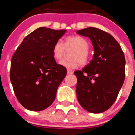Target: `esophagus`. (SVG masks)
I'll return each mask as SVG.
<instances>
[{
	"label": "esophagus",
	"instance_id": "34e87169",
	"mask_svg": "<svg viewBox=\"0 0 135 135\" xmlns=\"http://www.w3.org/2000/svg\"><path fill=\"white\" fill-rule=\"evenodd\" d=\"M68 74H73L74 73V71H71V70H68Z\"/></svg>",
	"mask_w": 135,
	"mask_h": 135
}]
</instances>
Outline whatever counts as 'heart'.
Here are the masks:
<instances>
[{"mask_svg":"<svg viewBox=\"0 0 135 135\" xmlns=\"http://www.w3.org/2000/svg\"><path fill=\"white\" fill-rule=\"evenodd\" d=\"M65 48L71 47L75 49L72 53L73 60H62L59 62L61 65L66 68H76L79 64L85 65L89 59V44L84 38L80 36H71L67 37L64 43L61 40H59L55 42L53 46L52 53L53 57L55 60H59L62 58Z\"/></svg>","mask_w":135,"mask_h":135,"instance_id":"b5f03b06","label":"heart"}]
</instances>
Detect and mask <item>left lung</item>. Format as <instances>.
Instances as JSON below:
<instances>
[{
	"label": "left lung",
	"instance_id": "8db88e82",
	"mask_svg": "<svg viewBox=\"0 0 135 135\" xmlns=\"http://www.w3.org/2000/svg\"><path fill=\"white\" fill-rule=\"evenodd\" d=\"M89 37L94 48L93 59L77 77L76 95L85 110L99 114L108 110L115 102L125 78V57L119 43L111 34L96 27L76 32Z\"/></svg>",
	"mask_w": 135,
	"mask_h": 135
}]
</instances>
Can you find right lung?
Masks as SVG:
<instances>
[{"label": "right lung", "instance_id": "right-lung-1", "mask_svg": "<svg viewBox=\"0 0 135 135\" xmlns=\"http://www.w3.org/2000/svg\"><path fill=\"white\" fill-rule=\"evenodd\" d=\"M65 32L39 27L25 37L12 57L11 82L17 100L28 110H43L55 99L67 70L56 63L52 49Z\"/></svg>", "mask_w": 135, "mask_h": 135}]
</instances>
